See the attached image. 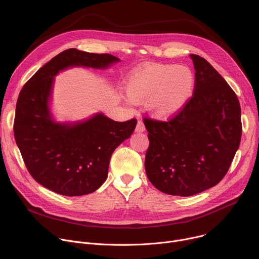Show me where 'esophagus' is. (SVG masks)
<instances>
[{
	"label": "esophagus",
	"mask_w": 259,
	"mask_h": 259,
	"mask_svg": "<svg viewBox=\"0 0 259 259\" xmlns=\"http://www.w3.org/2000/svg\"><path fill=\"white\" fill-rule=\"evenodd\" d=\"M144 130H145L144 124H143L141 121H138V122H137V125H136V128H135V131H136V132H143Z\"/></svg>",
	"instance_id": "obj_1"
}]
</instances>
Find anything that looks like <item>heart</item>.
<instances>
[{"label": "heart", "mask_w": 259, "mask_h": 259, "mask_svg": "<svg viewBox=\"0 0 259 259\" xmlns=\"http://www.w3.org/2000/svg\"><path fill=\"white\" fill-rule=\"evenodd\" d=\"M195 75L188 66L149 64L136 68L128 79L127 94L134 102L149 100L158 118H168L183 107L193 94Z\"/></svg>", "instance_id": "b5f03b06"}]
</instances>
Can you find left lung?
I'll return each instance as SVG.
<instances>
[{
	"label": "left lung",
	"mask_w": 259,
	"mask_h": 259,
	"mask_svg": "<svg viewBox=\"0 0 259 259\" xmlns=\"http://www.w3.org/2000/svg\"><path fill=\"white\" fill-rule=\"evenodd\" d=\"M191 57L196 69L193 96L168 121L143 119L150 140L144 161L147 178L159 191L180 197L220 182L242 136L236 93L205 58Z\"/></svg>",
	"instance_id": "obj_1"
}]
</instances>
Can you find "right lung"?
Here are the masks:
<instances>
[{
  "label": "right lung",
  "instance_id": "1",
  "mask_svg": "<svg viewBox=\"0 0 259 259\" xmlns=\"http://www.w3.org/2000/svg\"><path fill=\"white\" fill-rule=\"evenodd\" d=\"M120 59L67 49L43 65L21 89L14 136L32 178L62 196L95 192L105 181L112 154L133 133L137 120L116 122L98 114L83 123L64 125L50 117L48 100L56 73L72 65L104 68Z\"/></svg>",
  "mask_w": 259,
  "mask_h": 259
}]
</instances>
